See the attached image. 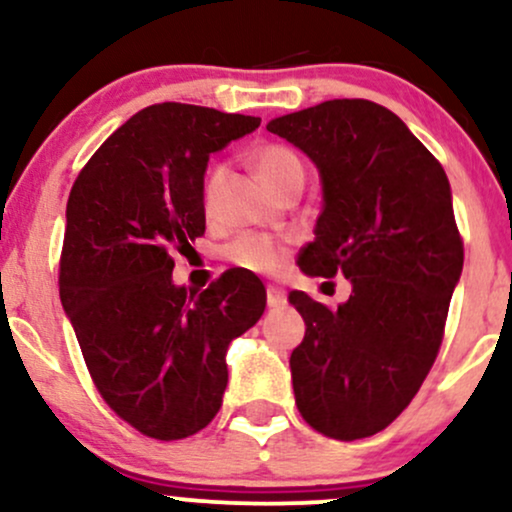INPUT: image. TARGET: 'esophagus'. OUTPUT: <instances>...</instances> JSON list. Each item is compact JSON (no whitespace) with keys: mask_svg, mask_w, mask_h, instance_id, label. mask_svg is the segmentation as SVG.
Returning <instances> with one entry per match:
<instances>
[{"mask_svg":"<svg viewBox=\"0 0 512 512\" xmlns=\"http://www.w3.org/2000/svg\"><path fill=\"white\" fill-rule=\"evenodd\" d=\"M267 305L269 308H284L286 305V293L276 286H269L267 289Z\"/></svg>","mask_w":512,"mask_h":512,"instance_id":"1","label":"esophagus"}]
</instances>
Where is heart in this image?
Listing matches in <instances>:
<instances>
[{"instance_id": "b5f03b06", "label": "heart", "mask_w": 512, "mask_h": 512, "mask_svg": "<svg viewBox=\"0 0 512 512\" xmlns=\"http://www.w3.org/2000/svg\"><path fill=\"white\" fill-rule=\"evenodd\" d=\"M252 166L269 190L279 192L291 182L305 178L303 161L298 154L284 144H264L252 154ZM223 180V168L214 166L209 170V178L204 182V207L211 209L216 202ZM289 257V243L269 236H240L226 248V260L240 269H248L255 274H274L284 267Z\"/></svg>"}]
</instances>
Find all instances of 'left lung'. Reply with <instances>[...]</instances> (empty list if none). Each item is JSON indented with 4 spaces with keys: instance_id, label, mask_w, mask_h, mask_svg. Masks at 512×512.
I'll return each mask as SVG.
<instances>
[{
    "instance_id": "obj_1",
    "label": "left lung",
    "mask_w": 512,
    "mask_h": 512,
    "mask_svg": "<svg viewBox=\"0 0 512 512\" xmlns=\"http://www.w3.org/2000/svg\"><path fill=\"white\" fill-rule=\"evenodd\" d=\"M272 134L310 156L322 178L305 274H344L337 310L291 291L305 320L291 354L305 424L337 440L383 431L409 407L443 342L464 245L448 175L392 110L337 98L276 117Z\"/></svg>"
}]
</instances>
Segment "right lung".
<instances>
[{"label":"right lung","mask_w":512,"mask_h":512,"mask_svg":"<svg viewBox=\"0 0 512 512\" xmlns=\"http://www.w3.org/2000/svg\"><path fill=\"white\" fill-rule=\"evenodd\" d=\"M257 127L252 115L149 105L105 139L69 192L62 308L105 404L149 438L195 436L214 419L228 344L264 313L267 293L248 269L187 293L170 257L204 236L209 154Z\"/></svg>","instance_id":"obj_1"}]
</instances>
